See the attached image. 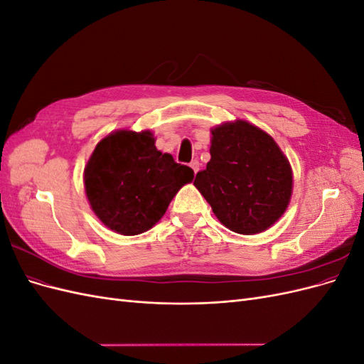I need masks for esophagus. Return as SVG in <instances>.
<instances>
[{
  "mask_svg": "<svg viewBox=\"0 0 364 364\" xmlns=\"http://www.w3.org/2000/svg\"><path fill=\"white\" fill-rule=\"evenodd\" d=\"M190 167L193 168V171H194V173H197V171H199V167H200V164H199V161H197V159H194V161H191V164H190Z\"/></svg>",
  "mask_w": 364,
  "mask_h": 364,
  "instance_id": "1",
  "label": "esophagus"
}]
</instances>
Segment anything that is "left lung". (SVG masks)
<instances>
[{"label": "left lung", "mask_w": 364, "mask_h": 364, "mask_svg": "<svg viewBox=\"0 0 364 364\" xmlns=\"http://www.w3.org/2000/svg\"><path fill=\"white\" fill-rule=\"evenodd\" d=\"M211 161L196 174L194 185L214 214L237 234L270 228L291 196V168L270 135L246 121L213 130Z\"/></svg>", "instance_id": "left-lung-1"}]
</instances>
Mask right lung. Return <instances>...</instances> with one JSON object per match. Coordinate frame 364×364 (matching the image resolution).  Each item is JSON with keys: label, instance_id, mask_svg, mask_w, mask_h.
Listing matches in <instances>:
<instances>
[{"label": "right lung", "instance_id": "add662e5", "mask_svg": "<svg viewBox=\"0 0 364 364\" xmlns=\"http://www.w3.org/2000/svg\"><path fill=\"white\" fill-rule=\"evenodd\" d=\"M194 171L155 147L150 132L119 130L98 142L85 168L87 200L97 217L123 235L158 223Z\"/></svg>", "mask_w": 364, "mask_h": 364}]
</instances>
